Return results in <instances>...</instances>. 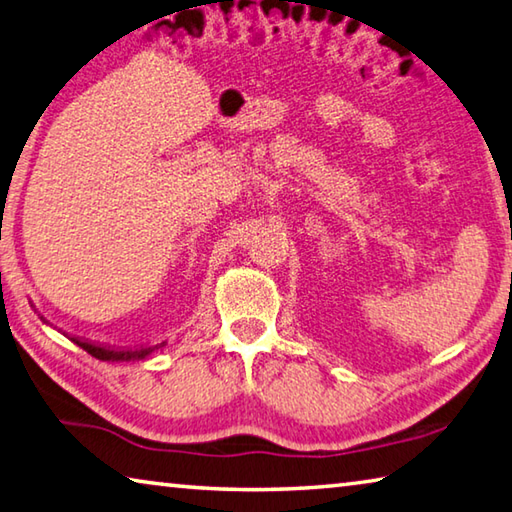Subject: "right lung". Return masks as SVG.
I'll list each match as a JSON object with an SVG mask.
<instances>
[{
  "mask_svg": "<svg viewBox=\"0 0 512 512\" xmlns=\"http://www.w3.org/2000/svg\"><path fill=\"white\" fill-rule=\"evenodd\" d=\"M72 341L88 354H92L94 359H101V361H140L167 345V341H162L158 345H142V348H110V345H97L92 341L79 339V336H72Z\"/></svg>",
  "mask_w": 512,
  "mask_h": 512,
  "instance_id": "1",
  "label": "right lung"
}]
</instances>
